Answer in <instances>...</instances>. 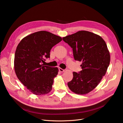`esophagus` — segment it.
Returning <instances> with one entry per match:
<instances>
[{
  "instance_id": "34e87169",
  "label": "esophagus",
  "mask_w": 123,
  "mask_h": 123,
  "mask_svg": "<svg viewBox=\"0 0 123 123\" xmlns=\"http://www.w3.org/2000/svg\"><path fill=\"white\" fill-rule=\"evenodd\" d=\"M59 71H60V72H64V70H64V69H63L61 68H59Z\"/></svg>"
}]
</instances>
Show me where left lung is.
Wrapping results in <instances>:
<instances>
[{"mask_svg": "<svg viewBox=\"0 0 123 123\" xmlns=\"http://www.w3.org/2000/svg\"><path fill=\"white\" fill-rule=\"evenodd\" d=\"M63 40L72 48L74 59L82 62V70L73 73L68 86L76 94H87L99 84L109 67L110 55L106 43L101 36L87 31L64 37Z\"/></svg>", "mask_w": 123, "mask_h": 123, "instance_id": "1", "label": "left lung"}]
</instances>
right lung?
Returning <instances> with one entry per match:
<instances>
[{"mask_svg": "<svg viewBox=\"0 0 123 123\" xmlns=\"http://www.w3.org/2000/svg\"><path fill=\"white\" fill-rule=\"evenodd\" d=\"M61 37L46 31L35 32L21 40L15 53L14 69L18 79L29 91L37 95L51 91L57 67L44 66L50 50L61 41Z\"/></svg>", "mask_w": 123, "mask_h": 123, "instance_id": "obj_1", "label": "right lung"}]
</instances>
